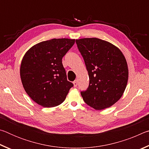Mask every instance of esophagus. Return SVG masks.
<instances>
[{"mask_svg": "<svg viewBox=\"0 0 149 149\" xmlns=\"http://www.w3.org/2000/svg\"><path fill=\"white\" fill-rule=\"evenodd\" d=\"M73 84H74V87H77V80L74 81L73 82Z\"/></svg>", "mask_w": 149, "mask_h": 149, "instance_id": "34e87169", "label": "esophagus"}]
</instances>
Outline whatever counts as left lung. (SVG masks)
<instances>
[{
  "mask_svg": "<svg viewBox=\"0 0 149 149\" xmlns=\"http://www.w3.org/2000/svg\"><path fill=\"white\" fill-rule=\"evenodd\" d=\"M84 58L89 77L87 89L81 92L87 105L102 110L114 104L123 94L128 80V68L118 47L98 38L75 41Z\"/></svg>",
  "mask_w": 149,
  "mask_h": 149,
  "instance_id": "8db88e82",
  "label": "left lung"
}]
</instances>
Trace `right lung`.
Wrapping results in <instances>:
<instances>
[{"label":"right lung","instance_id":"obj_1","mask_svg":"<svg viewBox=\"0 0 149 149\" xmlns=\"http://www.w3.org/2000/svg\"><path fill=\"white\" fill-rule=\"evenodd\" d=\"M74 43L75 39H52L34 45L25 54L20 66L22 83L38 104L58 106L74 86L67 80L62 60Z\"/></svg>","mask_w":149,"mask_h":149}]
</instances>
